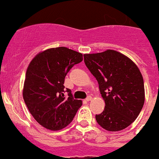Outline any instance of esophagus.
Masks as SVG:
<instances>
[{"label": "esophagus", "mask_w": 159, "mask_h": 159, "mask_svg": "<svg viewBox=\"0 0 159 159\" xmlns=\"http://www.w3.org/2000/svg\"><path fill=\"white\" fill-rule=\"evenodd\" d=\"M92 96H90V95H89V96H88L87 97V98H86V101H88V102H89V101H91V100H92Z\"/></svg>", "instance_id": "34e87169"}]
</instances>
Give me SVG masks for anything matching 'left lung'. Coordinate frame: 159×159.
Returning a JSON list of instances; mask_svg holds the SVG:
<instances>
[{"label": "left lung", "instance_id": "left-lung-1", "mask_svg": "<svg viewBox=\"0 0 159 159\" xmlns=\"http://www.w3.org/2000/svg\"><path fill=\"white\" fill-rule=\"evenodd\" d=\"M86 67L96 78L106 106L95 115L103 129L119 131L137 119L144 103V85L138 66L116 50L84 54Z\"/></svg>", "mask_w": 159, "mask_h": 159}]
</instances>
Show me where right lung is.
<instances>
[{
    "instance_id": "1",
    "label": "right lung",
    "mask_w": 159,
    "mask_h": 159,
    "mask_svg": "<svg viewBox=\"0 0 159 159\" xmlns=\"http://www.w3.org/2000/svg\"><path fill=\"white\" fill-rule=\"evenodd\" d=\"M82 60L81 53L61 47L38 53L29 64L23 98L34 119L45 128L59 130L67 127L82 105L64 85L69 70Z\"/></svg>"
}]
</instances>
